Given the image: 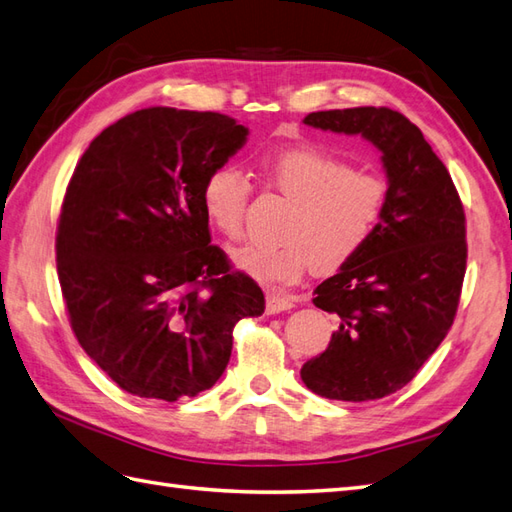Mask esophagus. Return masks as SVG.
<instances>
[{"mask_svg":"<svg viewBox=\"0 0 512 512\" xmlns=\"http://www.w3.org/2000/svg\"><path fill=\"white\" fill-rule=\"evenodd\" d=\"M294 307V299L288 294L281 292H266V312L268 314H281L288 312Z\"/></svg>","mask_w":512,"mask_h":512,"instance_id":"1","label":"esophagus"}]
</instances>
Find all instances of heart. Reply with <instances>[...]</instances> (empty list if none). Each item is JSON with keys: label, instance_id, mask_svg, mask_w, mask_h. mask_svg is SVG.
<instances>
[{"label": "heart", "instance_id": "heart-1", "mask_svg": "<svg viewBox=\"0 0 512 512\" xmlns=\"http://www.w3.org/2000/svg\"><path fill=\"white\" fill-rule=\"evenodd\" d=\"M259 178L292 202L279 246L248 244L233 253L237 270L266 288L301 281L312 266L320 275L342 270L373 240L384 216V178L323 150H279L261 159ZM248 198L251 183L231 165L213 170L202 185L205 216L229 240L242 237Z\"/></svg>", "mask_w": 512, "mask_h": 512}]
</instances>
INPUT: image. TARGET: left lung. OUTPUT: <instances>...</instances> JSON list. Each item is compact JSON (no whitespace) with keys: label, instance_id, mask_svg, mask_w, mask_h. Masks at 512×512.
<instances>
[{"label":"left lung","instance_id":"obj_1","mask_svg":"<svg viewBox=\"0 0 512 512\" xmlns=\"http://www.w3.org/2000/svg\"><path fill=\"white\" fill-rule=\"evenodd\" d=\"M303 122L371 141L382 152L388 196L373 240L314 290V305L334 314L336 331L303 364L301 379L325 399H382L417 375L454 323L467 270L465 209L406 115L358 106Z\"/></svg>","mask_w":512,"mask_h":512}]
</instances>
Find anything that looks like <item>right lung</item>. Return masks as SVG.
Wrapping results in <instances>:
<instances>
[{
  "instance_id": "add662e5",
  "label": "right lung",
  "mask_w": 512,
  "mask_h": 512,
  "mask_svg": "<svg viewBox=\"0 0 512 512\" xmlns=\"http://www.w3.org/2000/svg\"><path fill=\"white\" fill-rule=\"evenodd\" d=\"M220 113L152 106L104 128L78 161L56 231L71 329L130 395L176 401L218 382L233 327L264 292L211 244L202 185L246 144Z\"/></svg>"
}]
</instances>
